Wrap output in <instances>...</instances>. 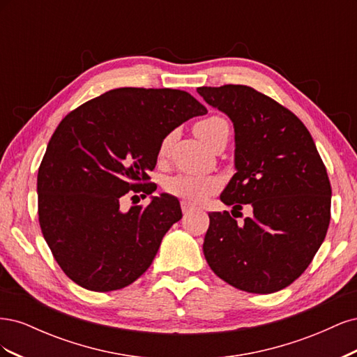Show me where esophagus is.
<instances>
[{
    "mask_svg": "<svg viewBox=\"0 0 357 357\" xmlns=\"http://www.w3.org/2000/svg\"><path fill=\"white\" fill-rule=\"evenodd\" d=\"M195 210L197 208L192 207V205H189L188 202H181V211H183V214H185V215H188L189 213H193Z\"/></svg>",
    "mask_w": 357,
    "mask_h": 357,
    "instance_id": "34e87169",
    "label": "esophagus"
}]
</instances>
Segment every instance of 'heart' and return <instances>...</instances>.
<instances>
[{"label":"heart","instance_id":"obj_1","mask_svg":"<svg viewBox=\"0 0 357 357\" xmlns=\"http://www.w3.org/2000/svg\"><path fill=\"white\" fill-rule=\"evenodd\" d=\"M193 131L208 147H214L220 139H228L229 126L222 117L211 116L193 126ZM171 143V135L162 139L159 156H165ZM164 189L172 197H177L188 204H199L219 189V180L213 176H197L188 172L169 176L164 181Z\"/></svg>","mask_w":357,"mask_h":357}]
</instances>
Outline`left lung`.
<instances>
[{
    "label": "left lung",
    "instance_id": "left-lung-1",
    "mask_svg": "<svg viewBox=\"0 0 357 357\" xmlns=\"http://www.w3.org/2000/svg\"><path fill=\"white\" fill-rule=\"evenodd\" d=\"M235 128L236 172L220 199L252 208L238 224L210 213L204 256L214 274L248 294H273L305 271L331 222V181L305 125L250 86L197 89Z\"/></svg>",
    "mask_w": 357,
    "mask_h": 357
}]
</instances>
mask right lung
Here are the masks:
<instances>
[{
  "instance_id": "add662e5",
  "label": "right lung",
  "mask_w": 357,
  "mask_h": 357,
  "mask_svg": "<svg viewBox=\"0 0 357 357\" xmlns=\"http://www.w3.org/2000/svg\"><path fill=\"white\" fill-rule=\"evenodd\" d=\"M207 109L185 91L119 88L62 119L38 168V222L68 278L93 291L134 283L152 265L180 202L162 193L121 211L128 192L152 193L147 172L172 129Z\"/></svg>"
}]
</instances>
